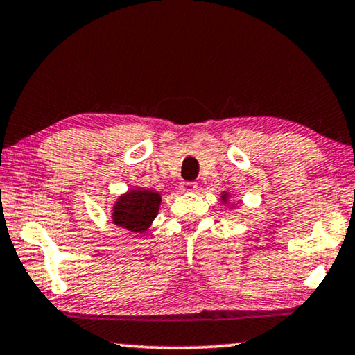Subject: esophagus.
<instances>
[{
    "instance_id": "34e87169",
    "label": "esophagus",
    "mask_w": 355,
    "mask_h": 355,
    "mask_svg": "<svg viewBox=\"0 0 355 355\" xmlns=\"http://www.w3.org/2000/svg\"><path fill=\"white\" fill-rule=\"evenodd\" d=\"M179 187H181L182 192H195V190L198 189V184L192 181H184Z\"/></svg>"
}]
</instances>
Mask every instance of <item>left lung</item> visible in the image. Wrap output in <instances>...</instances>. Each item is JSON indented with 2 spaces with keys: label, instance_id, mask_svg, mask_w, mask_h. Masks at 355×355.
Instances as JSON below:
<instances>
[{
  "label": "left lung",
  "instance_id": "1",
  "mask_svg": "<svg viewBox=\"0 0 355 355\" xmlns=\"http://www.w3.org/2000/svg\"><path fill=\"white\" fill-rule=\"evenodd\" d=\"M227 198H229V193L227 192H224L223 195H220V200H223V202L225 203V202H227Z\"/></svg>",
  "mask_w": 355,
  "mask_h": 355
}]
</instances>
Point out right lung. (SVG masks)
Masks as SVG:
<instances>
[{
	"mask_svg": "<svg viewBox=\"0 0 355 355\" xmlns=\"http://www.w3.org/2000/svg\"><path fill=\"white\" fill-rule=\"evenodd\" d=\"M160 203L162 197L158 192L148 189H131L118 197L112 208V219L114 224L130 232L142 234L157 218Z\"/></svg>",
	"mask_w": 355,
	"mask_h": 355,
	"instance_id": "obj_1",
	"label": "right lung"
}]
</instances>
